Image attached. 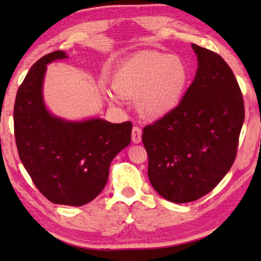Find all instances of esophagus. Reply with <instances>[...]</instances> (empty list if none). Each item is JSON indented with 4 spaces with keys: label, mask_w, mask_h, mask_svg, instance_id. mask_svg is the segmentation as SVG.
<instances>
[{
    "label": "esophagus",
    "mask_w": 261,
    "mask_h": 261,
    "mask_svg": "<svg viewBox=\"0 0 261 261\" xmlns=\"http://www.w3.org/2000/svg\"><path fill=\"white\" fill-rule=\"evenodd\" d=\"M131 135H132V141H134V143H136V144L140 143L141 141V129L139 126L136 125L132 127Z\"/></svg>",
    "instance_id": "esophagus-1"
}]
</instances>
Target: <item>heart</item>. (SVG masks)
I'll return each mask as SVG.
<instances>
[{"label": "heart", "instance_id": "obj_1", "mask_svg": "<svg viewBox=\"0 0 261 261\" xmlns=\"http://www.w3.org/2000/svg\"><path fill=\"white\" fill-rule=\"evenodd\" d=\"M187 79V68L178 57L144 51L116 70L113 87L121 96L137 98V109L144 117L158 118L177 105Z\"/></svg>", "mask_w": 261, "mask_h": 261}]
</instances>
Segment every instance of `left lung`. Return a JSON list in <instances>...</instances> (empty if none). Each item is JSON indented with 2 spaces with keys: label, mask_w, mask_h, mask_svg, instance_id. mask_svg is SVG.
Returning <instances> with one entry per match:
<instances>
[{
  "label": "left lung",
  "mask_w": 261,
  "mask_h": 261,
  "mask_svg": "<svg viewBox=\"0 0 261 261\" xmlns=\"http://www.w3.org/2000/svg\"><path fill=\"white\" fill-rule=\"evenodd\" d=\"M193 82L178 106L143 130L148 179L165 199L184 204L211 192L236 159L244 101L219 54L192 43Z\"/></svg>",
  "instance_id": "obj_1"
}]
</instances>
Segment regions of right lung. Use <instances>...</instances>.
Returning <instances> with one entry per match:
<instances>
[{
    "label": "right lung",
    "mask_w": 261,
    "mask_h": 261,
    "mask_svg": "<svg viewBox=\"0 0 261 261\" xmlns=\"http://www.w3.org/2000/svg\"><path fill=\"white\" fill-rule=\"evenodd\" d=\"M67 59L56 50L29 70L17 91L15 139L20 161L37 189L59 205L82 206L102 191L113 159L130 144L131 122H65L51 116L42 100L46 64Z\"/></svg>",
    "instance_id": "obj_1"
}]
</instances>
